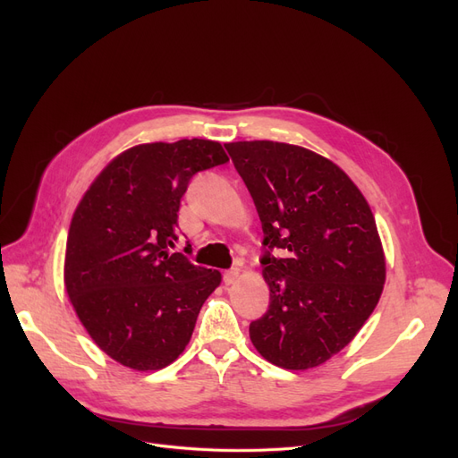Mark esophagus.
<instances>
[{
  "instance_id": "obj_1",
  "label": "esophagus",
  "mask_w": 458,
  "mask_h": 458,
  "mask_svg": "<svg viewBox=\"0 0 458 458\" xmlns=\"http://www.w3.org/2000/svg\"><path fill=\"white\" fill-rule=\"evenodd\" d=\"M239 273H242V269H239V267H232V269L225 271V275H223V280H225V284H226V285L233 284V282L239 278Z\"/></svg>"
}]
</instances>
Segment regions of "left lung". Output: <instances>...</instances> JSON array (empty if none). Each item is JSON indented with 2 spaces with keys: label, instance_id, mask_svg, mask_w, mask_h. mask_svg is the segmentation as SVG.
I'll use <instances>...</instances> for the list:
<instances>
[{
  "label": "left lung",
  "instance_id": "obj_1",
  "mask_svg": "<svg viewBox=\"0 0 458 458\" xmlns=\"http://www.w3.org/2000/svg\"><path fill=\"white\" fill-rule=\"evenodd\" d=\"M225 147L267 247L261 273L269 310L250 323L252 345L284 369L321 366L364 327L386 280L371 208L342 168L316 152L275 140Z\"/></svg>",
  "mask_w": 458,
  "mask_h": 458
}]
</instances>
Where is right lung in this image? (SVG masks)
Returning <instances> with one entry per match:
<instances>
[{"label":"right lung","mask_w":458,"mask_h":458,"mask_svg":"<svg viewBox=\"0 0 458 458\" xmlns=\"http://www.w3.org/2000/svg\"><path fill=\"white\" fill-rule=\"evenodd\" d=\"M226 161L221 142L206 139L139 144L116 156L78 204L64 287L94 344L118 364L135 371L173 364L221 284L219 271L171 249L191 178Z\"/></svg>","instance_id":"right-lung-1"}]
</instances>
